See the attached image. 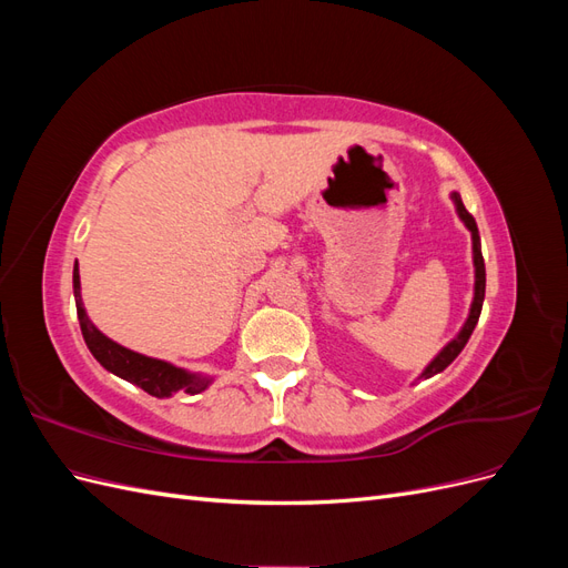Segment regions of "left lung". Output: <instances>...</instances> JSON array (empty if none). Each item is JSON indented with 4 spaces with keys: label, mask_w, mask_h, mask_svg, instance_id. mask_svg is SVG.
Returning a JSON list of instances; mask_svg holds the SVG:
<instances>
[{
    "label": "left lung",
    "mask_w": 568,
    "mask_h": 568,
    "mask_svg": "<svg viewBox=\"0 0 568 568\" xmlns=\"http://www.w3.org/2000/svg\"><path fill=\"white\" fill-rule=\"evenodd\" d=\"M453 203H455V211L459 215V220L464 222V227H467L471 232V255H474V301H471V307H469V317L467 322L462 324L459 334L445 346L432 363H428L424 367V372L419 374V379H428V376H434L438 372H443L445 367H448L453 359L462 353V348L467 346V341L474 332V326L480 317V307H484V298H486V265H484V253H480V236H478V227H476V220L471 217V213L464 209L462 203V196L457 192L450 194Z\"/></svg>",
    "instance_id": "obj_1"
}]
</instances>
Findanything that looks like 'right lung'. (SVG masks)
Returning a JSON list of instances; mask_svg holds the SVG:
<instances>
[{
    "mask_svg": "<svg viewBox=\"0 0 568 568\" xmlns=\"http://www.w3.org/2000/svg\"><path fill=\"white\" fill-rule=\"evenodd\" d=\"M73 296H75L82 338L88 343L90 353L97 357V363L101 367L113 372L115 376H120V379L140 386L149 395H156V398H170V395H175L180 390L194 395L213 384V376L186 372L182 367H175L173 363H165V359L134 353L125 346H120V343H115L106 334H101L88 317V311H84L82 294H80L78 261L73 267Z\"/></svg>",
    "mask_w": 568,
    "mask_h": 568,
    "instance_id": "1",
    "label": "right lung"
}]
</instances>
